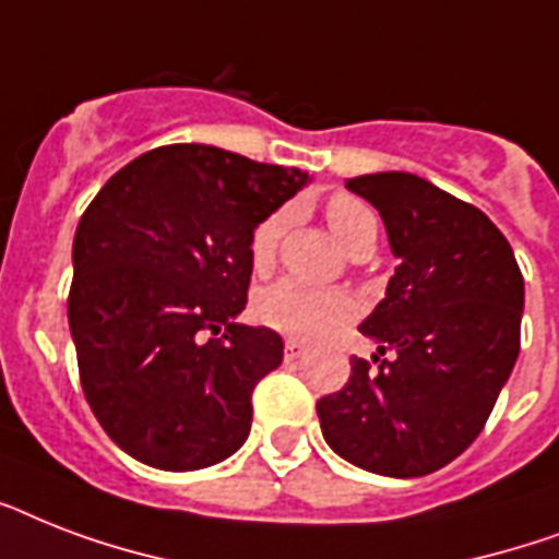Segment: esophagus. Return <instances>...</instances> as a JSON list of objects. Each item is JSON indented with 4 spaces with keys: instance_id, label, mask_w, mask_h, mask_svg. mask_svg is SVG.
I'll use <instances>...</instances> for the list:
<instances>
[{
    "instance_id": "1",
    "label": "esophagus",
    "mask_w": 559,
    "mask_h": 559,
    "mask_svg": "<svg viewBox=\"0 0 559 559\" xmlns=\"http://www.w3.org/2000/svg\"><path fill=\"white\" fill-rule=\"evenodd\" d=\"M301 354H305V345H301V342H298V340H287V342H284V357H287V359H298V357H301Z\"/></svg>"
}]
</instances>
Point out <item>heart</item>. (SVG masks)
Returning <instances> with one entry per match:
<instances>
[{"instance_id":"1","label":"heart","mask_w":559,"mask_h":559,"mask_svg":"<svg viewBox=\"0 0 559 559\" xmlns=\"http://www.w3.org/2000/svg\"><path fill=\"white\" fill-rule=\"evenodd\" d=\"M328 226L336 235L350 254L373 249L377 240V217L366 202L350 197V193H333L324 205ZM289 223V211H272L270 217H263L254 226L249 237V261L254 272H266L275 261L281 235ZM254 313L263 324H270L275 331L296 336V340H319L336 324L348 322L354 313V301L342 289L310 287L298 278H281L258 293L254 298Z\"/></svg>"}]
</instances>
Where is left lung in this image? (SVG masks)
<instances>
[{"label": "left lung", "instance_id": "left-lung-1", "mask_svg": "<svg viewBox=\"0 0 559 559\" xmlns=\"http://www.w3.org/2000/svg\"><path fill=\"white\" fill-rule=\"evenodd\" d=\"M345 186L380 211L397 270L359 324L380 348L371 362L350 359L342 391L316 403L319 424L368 473L426 476L485 429L520 357L525 281L476 205L400 170Z\"/></svg>", "mask_w": 559, "mask_h": 559}]
</instances>
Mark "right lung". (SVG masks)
I'll use <instances>...</instances> for the list:
<instances>
[{"label":"right lung","instance_id":"obj_1","mask_svg":"<svg viewBox=\"0 0 559 559\" xmlns=\"http://www.w3.org/2000/svg\"><path fill=\"white\" fill-rule=\"evenodd\" d=\"M307 182L209 144H168L107 179L72 246L78 371L104 432L147 467L228 459L252 391L284 359L270 328L235 324L252 281L254 226Z\"/></svg>","mask_w":559,"mask_h":559}]
</instances>
